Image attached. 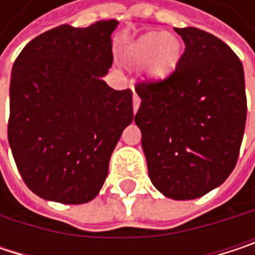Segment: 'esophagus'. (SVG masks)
I'll list each match as a JSON object with an SVG mask.
<instances>
[{"label":"esophagus","instance_id":"obj_1","mask_svg":"<svg viewBox=\"0 0 255 255\" xmlns=\"http://www.w3.org/2000/svg\"><path fill=\"white\" fill-rule=\"evenodd\" d=\"M138 108H140V97L134 93V96H132V112L135 114L138 111Z\"/></svg>","mask_w":255,"mask_h":255}]
</instances>
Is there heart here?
<instances>
[{
	"mask_svg": "<svg viewBox=\"0 0 255 255\" xmlns=\"http://www.w3.org/2000/svg\"><path fill=\"white\" fill-rule=\"evenodd\" d=\"M180 56L177 36L164 32L144 33L123 50V59L128 66L143 65V78L147 82H161L173 75Z\"/></svg>",
	"mask_w": 255,
	"mask_h": 255,
	"instance_id": "obj_1",
	"label": "heart"
}]
</instances>
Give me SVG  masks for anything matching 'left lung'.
<instances>
[{
    "instance_id": "1",
    "label": "left lung",
    "mask_w": 255,
    "mask_h": 255,
    "mask_svg": "<svg viewBox=\"0 0 255 255\" xmlns=\"http://www.w3.org/2000/svg\"><path fill=\"white\" fill-rule=\"evenodd\" d=\"M184 53L173 75L137 84L135 124L153 186L176 201L196 199L233 171L247 121L244 68L217 36L174 27Z\"/></svg>"
}]
</instances>
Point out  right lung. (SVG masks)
Wrapping results in <instances>:
<instances>
[{"mask_svg": "<svg viewBox=\"0 0 255 255\" xmlns=\"http://www.w3.org/2000/svg\"><path fill=\"white\" fill-rule=\"evenodd\" d=\"M118 23L53 27L26 44L13 65L8 143L26 186L45 201L94 199L134 120L131 90L102 79L114 62Z\"/></svg>", "mask_w": 255, "mask_h": 255, "instance_id": "obj_1", "label": "right lung"}]
</instances>
